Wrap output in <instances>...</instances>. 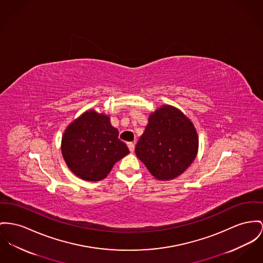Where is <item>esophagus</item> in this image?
Wrapping results in <instances>:
<instances>
[{"mask_svg": "<svg viewBox=\"0 0 263 263\" xmlns=\"http://www.w3.org/2000/svg\"><path fill=\"white\" fill-rule=\"evenodd\" d=\"M127 146H128V149L130 153H134L135 152V143L134 142H128L127 143Z\"/></svg>", "mask_w": 263, "mask_h": 263, "instance_id": "1", "label": "esophagus"}]
</instances>
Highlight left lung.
Here are the masks:
<instances>
[{"mask_svg":"<svg viewBox=\"0 0 263 263\" xmlns=\"http://www.w3.org/2000/svg\"><path fill=\"white\" fill-rule=\"evenodd\" d=\"M135 151L157 179L172 180L183 174L196 158L197 132L180 109L161 105L149 115Z\"/></svg>","mask_w":263,"mask_h":263,"instance_id":"obj_1","label":"left lung"}]
</instances>
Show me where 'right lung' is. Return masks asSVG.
Instances as JSON below:
<instances>
[{
    "label": "right lung",
    "mask_w": 263,
    "mask_h": 263,
    "mask_svg": "<svg viewBox=\"0 0 263 263\" xmlns=\"http://www.w3.org/2000/svg\"><path fill=\"white\" fill-rule=\"evenodd\" d=\"M61 149L70 172L88 181L104 179L115 163L129 154L109 116L95 109L85 111L67 126Z\"/></svg>",
    "instance_id": "right-lung-1"
}]
</instances>
